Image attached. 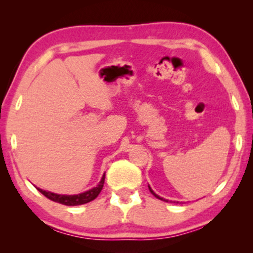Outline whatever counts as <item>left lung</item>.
Returning <instances> with one entry per match:
<instances>
[{
	"mask_svg": "<svg viewBox=\"0 0 253 253\" xmlns=\"http://www.w3.org/2000/svg\"><path fill=\"white\" fill-rule=\"evenodd\" d=\"M149 190H150V193H151L152 195H154V196H155V197H157L158 199H162V201H164V202H169V201H166V199H164V198H162V197H159L157 194H155V193H154V190H152L150 187H149Z\"/></svg>",
	"mask_w": 253,
	"mask_h": 253,
	"instance_id": "left-lung-1",
	"label": "left lung"
}]
</instances>
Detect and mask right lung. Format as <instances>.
<instances>
[{"instance_id":"right-lung-1","label":"right lung","mask_w":253,"mask_h":253,"mask_svg":"<svg viewBox=\"0 0 253 253\" xmlns=\"http://www.w3.org/2000/svg\"><path fill=\"white\" fill-rule=\"evenodd\" d=\"M104 180H105V174L102 176V179H101V181H99V183L97 184V186L94 187L90 190L84 191V193L79 194V195H58V194L50 193V191L42 190V189H40V188H38V190L40 191L42 195H44L45 197L50 199V201L59 203V204L67 205V206L83 205V204H86V203L94 201V199L98 196L99 193H101V190L103 189Z\"/></svg>"}]
</instances>
